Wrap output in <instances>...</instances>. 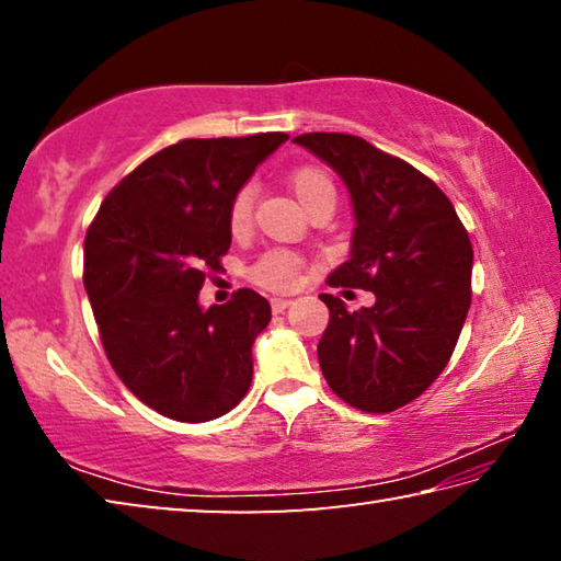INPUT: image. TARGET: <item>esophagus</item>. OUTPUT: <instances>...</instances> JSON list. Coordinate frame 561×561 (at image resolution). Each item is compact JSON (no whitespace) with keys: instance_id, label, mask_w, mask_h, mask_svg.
I'll return each instance as SVG.
<instances>
[{"instance_id":"34e87169","label":"esophagus","mask_w":561,"mask_h":561,"mask_svg":"<svg viewBox=\"0 0 561 561\" xmlns=\"http://www.w3.org/2000/svg\"><path fill=\"white\" fill-rule=\"evenodd\" d=\"M289 304H291L289 299L274 297V299H272V311H274V314H282V311H284V309H287V307H289Z\"/></svg>"}]
</instances>
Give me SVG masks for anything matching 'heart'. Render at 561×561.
I'll list each match as a JSON object with an SVG mask.
<instances>
[{
    "mask_svg": "<svg viewBox=\"0 0 561 561\" xmlns=\"http://www.w3.org/2000/svg\"><path fill=\"white\" fill-rule=\"evenodd\" d=\"M289 187L304 205V210L319 205L321 201H334V183L321 168L301 165L289 175ZM252 205H254V187L242 185L234 190L230 207H227V225L232 234H244L252 225ZM301 260L289 250H272L252 267V279L262 287L274 291H287L297 287Z\"/></svg>",
    "mask_w": 561,
    "mask_h": 561,
    "instance_id": "obj_1",
    "label": "heart"
}]
</instances>
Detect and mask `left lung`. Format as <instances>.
<instances>
[{"mask_svg":"<svg viewBox=\"0 0 561 561\" xmlns=\"http://www.w3.org/2000/svg\"><path fill=\"white\" fill-rule=\"evenodd\" d=\"M294 144L336 170L354 205L351 257L329 284L376 294L358 311L321 294V374L348 405L391 413L440 376L458 344L472 297L468 230L431 178L364 138L304 133Z\"/></svg>","mask_w":561,"mask_h":561,"instance_id":"left-lung-1","label":"left lung"}]
</instances>
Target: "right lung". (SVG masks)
<instances>
[{
    "mask_svg": "<svg viewBox=\"0 0 561 561\" xmlns=\"http://www.w3.org/2000/svg\"><path fill=\"white\" fill-rule=\"evenodd\" d=\"M287 133L187 138L111 190L83 242L87 287L113 371L160 415L220 417L252 383V344L270 301L252 289L222 307L197 301L232 232L227 207Z\"/></svg>",
    "mask_w": 561,
    "mask_h": 561,
    "instance_id": "right-lung-1",
    "label": "right lung"
}]
</instances>
